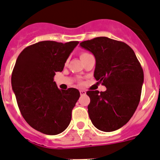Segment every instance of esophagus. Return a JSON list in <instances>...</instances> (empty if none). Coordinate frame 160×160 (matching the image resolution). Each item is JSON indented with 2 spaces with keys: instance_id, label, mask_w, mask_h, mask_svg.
Segmentation results:
<instances>
[{
  "instance_id": "esophagus-1",
  "label": "esophagus",
  "mask_w": 160,
  "mask_h": 160,
  "mask_svg": "<svg viewBox=\"0 0 160 160\" xmlns=\"http://www.w3.org/2000/svg\"><path fill=\"white\" fill-rule=\"evenodd\" d=\"M80 95H85V94H86V91H85V90H80Z\"/></svg>"
}]
</instances>
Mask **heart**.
I'll return each mask as SVG.
<instances>
[{"mask_svg": "<svg viewBox=\"0 0 160 160\" xmlns=\"http://www.w3.org/2000/svg\"><path fill=\"white\" fill-rule=\"evenodd\" d=\"M88 54V53H87V52H82L81 54H80V59H81L82 57H83V56H87Z\"/></svg>", "mask_w": 160, "mask_h": 160, "instance_id": "heart-1", "label": "heart"}]
</instances>
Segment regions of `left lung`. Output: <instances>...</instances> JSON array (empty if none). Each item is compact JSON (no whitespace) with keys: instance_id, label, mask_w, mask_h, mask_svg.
Segmentation results:
<instances>
[{"instance_id":"8db88e82","label":"left lung","mask_w":160,"mask_h":160,"mask_svg":"<svg viewBox=\"0 0 160 160\" xmlns=\"http://www.w3.org/2000/svg\"><path fill=\"white\" fill-rule=\"evenodd\" d=\"M96 59L93 76L107 90H88V114L93 125L113 132L125 125L140 101L144 73L135 52L123 42L98 37L80 42Z\"/></svg>"}]
</instances>
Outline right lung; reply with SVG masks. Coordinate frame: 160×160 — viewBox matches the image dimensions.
<instances>
[{
	"label": "right lung",
	"mask_w": 160,
	"mask_h": 160,
	"mask_svg": "<svg viewBox=\"0 0 160 160\" xmlns=\"http://www.w3.org/2000/svg\"><path fill=\"white\" fill-rule=\"evenodd\" d=\"M78 43L39 42L24 49L16 60L11 86L19 110L31 127L46 135H57L68 127L80 98L77 89L59 90L53 80Z\"/></svg>",
	"instance_id": "1"
}]
</instances>
